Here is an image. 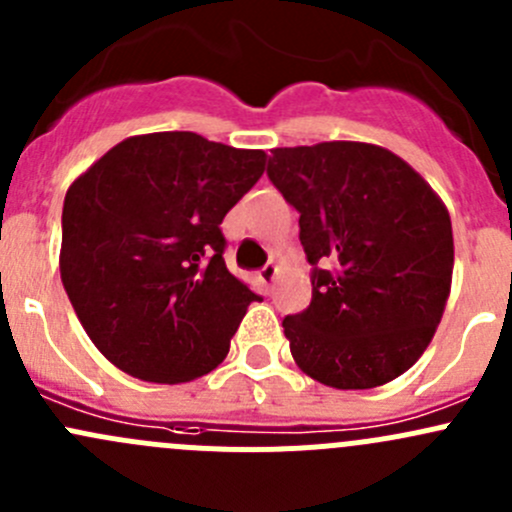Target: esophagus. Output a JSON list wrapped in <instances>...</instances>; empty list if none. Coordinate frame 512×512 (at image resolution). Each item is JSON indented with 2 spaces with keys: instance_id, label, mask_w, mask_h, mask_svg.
<instances>
[{
  "instance_id": "obj_1",
  "label": "esophagus",
  "mask_w": 512,
  "mask_h": 512,
  "mask_svg": "<svg viewBox=\"0 0 512 512\" xmlns=\"http://www.w3.org/2000/svg\"><path fill=\"white\" fill-rule=\"evenodd\" d=\"M257 275H260L262 285H272V282L277 280V265H272V262H267V265L262 267V270L257 272Z\"/></svg>"
}]
</instances>
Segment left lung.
<instances>
[{
    "instance_id": "left-lung-1",
    "label": "left lung",
    "mask_w": 512,
    "mask_h": 512,
    "mask_svg": "<svg viewBox=\"0 0 512 512\" xmlns=\"http://www.w3.org/2000/svg\"><path fill=\"white\" fill-rule=\"evenodd\" d=\"M267 175L299 213L312 302L282 319L299 369L374 389L426 352L453 280L451 215L436 190L374 143L275 148Z\"/></svg>"
}]
</instances>
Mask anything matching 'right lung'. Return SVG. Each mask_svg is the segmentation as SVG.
<instances>
[{
    "instance_id": "right-lung-1",
    "label": "right lung",
    "mask_w": 512,
    "mask_h": 512,
    "mask_svg": "<svg viewBox=\"0 0 512 512\" xmlns=\"http://www.w3.org/2000/svg\"><path fill=\"white\" fill-rule=\"evenodd\" d=\"M265 151L190 131L131 136L69 185L59 270L81 327L126 374L185 384L230 352L250 287L220 223L262 178Z\"/></svg>"
}]
</instances>
